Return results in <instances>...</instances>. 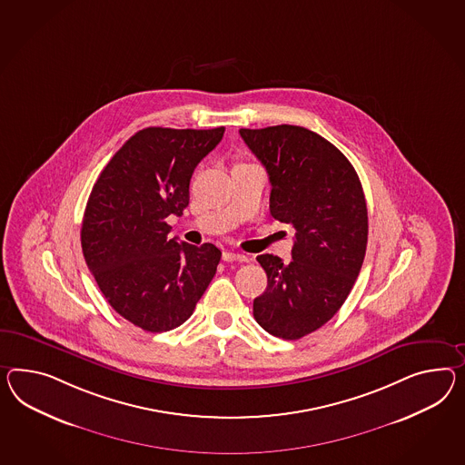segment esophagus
Returning a JSON list of instances; mask_svg holds the SVG:
<instances>
[{
  "label": "esophagus",
  "mask_w": 465,
  "mask_h": 465,
  "mask_svg": "<svg viewBox=\"0 0 465 465\" xmlns=\"http://www.w3.org/2000/svg\"><path fill=\"white\" fill-rule=\"evenodd\" d=\"M223 260H224V262H248V258H246L244 254L232 252V251H224V252H223Z\"/></svg>",
  "instance_id": "obj_1"
}]
</instances>
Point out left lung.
I'll list each match as a JSON object with an SVG mask.
<instances>
[{"label":"left lung","instance_id":"obj_1","mask_svg":"<svg viewBox=\"0 0 465 465\" xmlns=\"http://www.w3.org/2000/svg\"><path fill=\"white\" fill-rule=\"evenodd\" d=\"M266 168L270 214L295 227L292 262L256 260L268 276L252 315L274 337L295 341L321 329L356 283L368 246V207L351 162L321 134L278 124L239 130Z\"/></svg>","mask_w":465,"mask_h":465}]
</instances>
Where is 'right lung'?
<instances>
[{
	"mask_svg": "<svg viewBox=\"0 0 465 465\" xmlns=\"http://www.w3.org/2000/svg\"><path fill=\"white\" fill-rule=\"evenodd\" d=\"M213 130L144 128L109 160L89 195L81 244L109 305L146 332H167L193 313L221 251L168 239V215L189 205L199 162L223 140Z\"/></svg>",
	"mask_w": 465,
	"mask_h": 465,
	"instance_id": "add662e5",
	"label": "right lung"
}]
</instances>
